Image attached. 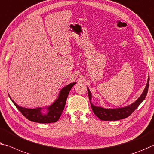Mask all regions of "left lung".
Here are the masks:
<instances>
[{"label": "left lung", "mask_w": 154, "mask_h": 154, "mask_svg": "<svg viewBox=\"0 0 154 154\" xmlns=\"http://www.w3.org/2000/svg\"><path fill=\"white\" fill-rule=\"evenodd\" d=\"M149 77L148 78L147 83L144 88L143 93L141 95L137 98V100L133 102L128 106H124V107H119L116 108V109H105L102 106H95L93 104H92L91 99H92V95L89 88L87 87L88 89V97L89 100H90V103L91 105L92 110H93V113H95L96 116L98 118L100 119L101 120L104 121H115V120H120L122 119L127 118L131 115V113L136 110L140 104L143 102L144 100L145 99L146 94H147L148 89H149Z\"/></svg>", "instance_id": "8db88e82"}]
</instances>
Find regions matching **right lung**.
<instances>
[{
	"instance_id": "right-lung-1",
	"label": "right lung",
	"mask_w": 154,
	"mask_h": 154,
	"mask_svg": "<svg viewBox=\"0 0 154 154\" xmlns=\"http://www.w3.org/2000/svg\"><path fill=\"white\" fill-rule=\"evenodd\" d=\"M76 84V82H73L68 84L67 86L63 87L59 91L58 97L54 102L50 104V106L45 107H38L35 109H27L22 106H18L16 104V102L13 100H11V97L9 95L11 102L14 103L18 111L26 117L27 120L35 122L38 123H52L55 122L60 118L61 113L65 107L66 100L69 92L72 88V87ZM43 109L47 111L45 113L42 112Z\"/></svg>"
}]
</instances>
